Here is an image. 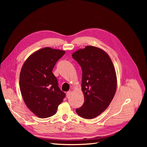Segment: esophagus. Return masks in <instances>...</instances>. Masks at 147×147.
Wrapping results in <instances>:
<instances>
[{
	"label": "esophagus",
	"mask_w": 147,
	"mask_h": 147,
	"mask_svg": "<svg viewBox=\"0 0 147 147\" xmlns=\"http://www.w3.org/2000/svg\"><path fill=\"white\" fill-rule=\"evenodd\" d=\"M71 94V90H69V91L67 92V93H66V96H67V98H69V96H70Z\"/></svg>",
	"instance_id": "1"
}]
</instances>
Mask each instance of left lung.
Masks as SVG:
<instances>
[{
	"label": "left lung",
	"mask_w": 147,
	"mask_h": 147,
	"mask_svg": "<svg viewBox=\"0 0 147 147\" xmlns=\"http://www.w3.org/2000/svg\"><path fill=\"white\" fill-rule=\"evenodd\" d=\"M82 70V89L84 101L76 109L79 116L91 119L109 106L117 88V78L112 61L102 49L88 46L73 53Z\"/></svg>",
	"instance_id": "8db88e82"
}]
</instances>
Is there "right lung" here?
Masks as SVG:
<instances>
[{
	"instance_id": "add662e5",
	"label": "right lung",
	"mask_w": 147,
	"mask_h": 147,
	"mask_svg": "<svg viewBox=\"0 0 147 147\" xmlns=\"http://www.w3.org/2000/svg\"><path fill=\"white\" fill-rule=\"evenodd\" d=\"M65 52L50 48L38 50L30 55L20 75V88L30 110L40 118L52 116L65 94L61 90L52 69Z\"/></svg>"
}]
</instances>
